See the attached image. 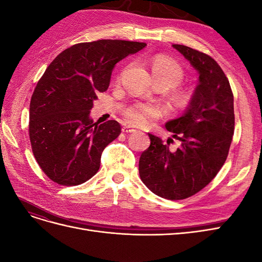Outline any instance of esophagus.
I'll list each match as a JSON object with an SVG mask.
<instances>
[{
  "label": "esophagus",
  "instance_id": "esophagus-1",
  "mask_svg": "<svg viewBox=\"0 0 262 262\" xmlns=\"http://www.w3.org/2000/svg\"><path fill=\"white\" fill-rule=\"evenodd\" d=\"M137 130H134L133 128H131V126H129V125H124V126H122V132L123 133H133V132H136Z\"/></svg>",
  "mask_w": 262,
  "mask_h": 262
}]
</instances>
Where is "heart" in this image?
Instances as JSON below:
<instances>
[{
	"label": "heart",
	"instance_id": "obj_1",
	"mask_svg": "<svg viewBox=\"0 0 262 262\" xmlns=\"http://www.w3.org/2000/svg\"><path fill=\"white\" fill-rule=\"evenodd\" d=\"M150 73H152L155 85H162L166 89L177 86L184 78V70L177 62L168 58L158 55L150 62ZM173 99L177 104L184 106L191 99V95L184 91L173 93ZM163 116V110L154 105H136L125 110V121L132 124L142 126L149 121L157 120Z\"/></svg>",
	"mask_w": 262,
	"mask_h": 262
}]
</instances>
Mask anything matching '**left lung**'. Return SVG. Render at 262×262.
Returning <instances> with one entry per match:
<instances>
[{
	"label": "left lung",
	"mask_w": 262,
	"mask_h": 262,
	"mask_svg": "<svg viewBox=\"0 0 262 262\" xmlns=\"http://www.w3.org/2000/svg\"><path fill=\"white\" fill-rule=\"evenodd\" d=\"M199 73L185 113L165 124L167 142L148 133L150 145L141 154L139 172L158 196L182 200L199 192L224 165L234 134V96L223 70L210 55L172 45ZM177 149L169 148L173 139Z\"/></svg>",
	"instance_id": "1"
}]
</instances>
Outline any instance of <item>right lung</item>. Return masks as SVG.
<instances>
[{
  "mask_svg": "<svg viewBox=\"0 0 262 262\" xmlns=\"http://www.w3.org/2000/svg\"><path fill=\"white\" fill-rule=\"evenodd\" d=\"M145 46L113 39L76 43L47 68L30 100L29 138L38 165L52 181L77 186L98 171L102 150L121 126L116 120L94 122L93 102L107 91L117 63Z\"/></svg>",
  "mask_w": 262,
  "mask_h": 262,
  "instance_id": "right-lung-1",
  "label": "right lung"
}]
</instances>
